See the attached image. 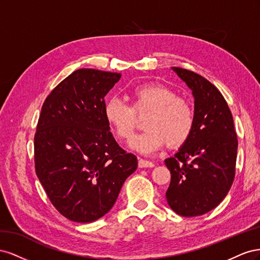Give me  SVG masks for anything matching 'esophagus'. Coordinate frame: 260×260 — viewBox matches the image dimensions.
<instances>
[{
  "instance_id": "esophagus-1",
  "label": "esophagus",
  "mask_w": 260,
  "mask_h": 260,
  "mask_svg": "<svg viewBox=\"0 0 260 260\" xmlns=\"http://www.w3.org/2000/svg\"><path fill=\"white\" fill-rule=\"evenodd\" d=\"M139 167L140 168H153L155 167V164L152 161H148L145 159H140L139 160Z\"/></svg>"
}]
</instances>
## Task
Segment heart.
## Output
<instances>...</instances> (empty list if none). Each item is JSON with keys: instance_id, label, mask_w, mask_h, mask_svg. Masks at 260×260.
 Masks as SVG:
<instances>
[{"instance_id": "b5f03b06", "label": "heart", "mask_w": 260, "mask_h": 260, "mask_svg": "<svg viewBox=\"0 0 260 260\" xmlns=\"http://www.w3.org/2000/svg\"><path fill=\"white\" fill-rule=\"evenodd\" d=\"M137 116L148 115L144 131L131 140L130 146L143 154H152L167 143L170 147L184 144L194 127V111L190 102L158 83L143 84L131 92V106L116 98L104 106V117L114 135L128 141L136 127Z\"/></svg>"}]
</instances>
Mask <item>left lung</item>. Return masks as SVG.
Wrapping results in <instances>:
<instances>
[{"mask_svg":"<svg viewBox=\"0 0 260 260\" xmlns=\"http://www.w3.org/2000/svg\"><path fill=\"white\" fill-rule=\"evenodd\" d=\"M171 69L192 91L195 120L191 137L165 160L171 174L166 199L176 214L195 217L216 208L229 192L238 137L230 108L216 86L191 70Z\"/></svg>","mask_w":260,"mask_h":260,"instance_id":"obj_1","label":"left lung"}]
</instances>
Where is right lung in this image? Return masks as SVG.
Returning a JSON list of instances; mask_svg holds the SVG:
<instances>
[{
    "label": "right lung",
    "mask_w": 260,
    "mask_h": 260,
    "mask_svg": "<svg viewBox=\"0 0 260 260\" xmlns=\"http://www.w3.org/2000/svg\"><path fill=\"white\" fill-rule=\"evenodd\" d=\"M121 75L82 68L43 103L35 136L37 176L60 214L92 222L114 206L137 157L118 145L104 117V98Z\"/></svg>",
    "instance_id": "obj_1"
}]
</instances>
